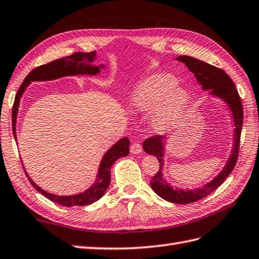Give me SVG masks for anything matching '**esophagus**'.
Segmentation results:
<instances>
[{"label": "esophagus", "instance_id": "1", "mask_svg": "<svg viewBox=\"0 0 259 259\" xmlns=\"http://www.w3.org/2000/svg\"><path fill=\"white\" fill-rule=\"evenodd\" d=\"M142 152V145L140 142H133L131 145V153L139 154Z\"/></svg>", "mask_w": 259, "mask_h": 259}]
</instances>
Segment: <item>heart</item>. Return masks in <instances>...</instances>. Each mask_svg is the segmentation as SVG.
<instances>
[{"mask_svg": "<svg viewBox=\"0 0 259 259\" xmlns=\"http://www.w3.org/2000/svg\"><path fill=\"white\" fill-rule=\"evenodd\" d=\"M177 78L169 74H156L149 76L132 94L131 101L137 110L151 112L160 105L156 117L159 128L167 127L186 105L188 95L182 88H176Z\"/></svg>", "mask_w": 259, "mask_h": 259, "instance_id": "1", "label": "heart"}]
</instances>
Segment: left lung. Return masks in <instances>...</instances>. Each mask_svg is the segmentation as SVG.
<instances>
[{"mask_svg": "<svg viewBox=\"0 0 259 259\" xmlns=\"http://www.w3.org/2000/svg\"><path fill=\"white\" fill-rule=\"evenodd\" d=\"M178 61L185 63L188 70L194 73L197 81L202 84L204 90H211L210 93L222 97L225 100L229 107L232 108L235 120V145L232 153V156L229 157L225 168L222 170V173L218 175L215 180L210 183L206 184L203 188H198L196 191H182V189L171 188L166 181L163 178L162 168L164 164L163 159V144L162 137L158 135L148 137L143 143V148L147 154L154 155L159 162V169L151 180V186L158 196L176 204H191L197 200L202 199L220 187L224 181L226 180L228 175L232 173L235 165L237 163L239 145H240V134H242L244 113H243V104L242 99L238 94L237 89L235 88L233 79L228 76V74L223 71L222 68H218L214 65H210L208 63L194 59L191 56H180L177 57Z\"/></svg>", "mask_w": 259, "mask_h": 259, "instance_id": "obj_1", "label": "left lung"}]
</instances>
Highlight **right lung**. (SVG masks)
Masks as SVG:
<instances>
[{
  "instance_id": "obj_1",
  "label": "right lung",
  "mask_w": 259,
  "mask_h": 259,
  "mask_svg": "<svg viewBox=\"0 0 259 259\" xmlns=\"http://www.w3.org/2000/svg\"><path fill=\"white\" fill-rule=\"evenodd\" d=\"M95 57V52H90V53H84V52H76L72 55H68L62 59L55 60L53 62H50L48 64L39 65L34 68L28 75L24 78L20 86L19 91L15 95L14 104L12 108V130L13 135L16 137L15 133V122H16V114L17 108H19L20 99L24 92L26 86L30 84L32 81H49V79L59 78L65 75H76V74H96L100 72L99 66H92L90 64H86V62H93V59ZM130 153V140L127 137H123L122 140H119L116 144H114L112 148L108 149L106 154L103 157L99 174H97V178L95 181V184L88 191L81 193L75 196H56V195L47 193L43 191L42 188H39L35 183L32 182V180L28 175H25L28 178V181L32 184V186L36 189L37 192L43 194L45 197L49 198L50 200L54 203H57L63 206H67V207H73V206H85L90 205L92 203L99 200L106 189L110 185L111 182V167L112 165L116 162L119 157L126 156ZM24 168V167H23Z\"/></svg>"
}]
</instances>
